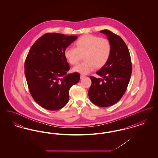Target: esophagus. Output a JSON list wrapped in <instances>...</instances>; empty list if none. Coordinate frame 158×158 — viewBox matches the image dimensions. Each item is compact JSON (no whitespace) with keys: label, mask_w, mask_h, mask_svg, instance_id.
<instances>
[{"label":"esophagus","mask_w":158,"mask_h":158,"mask_svg":"<svg viewBox=\"0 0 158 158\" xmlns=\"http://www.w3.org/2000/svg\"><path fill=\"white\" fill-rule=\"evenodd\" d=\"M85 77H86L85 76L81 75V79H83V78H85Z\"/></svg>","instance_id":"34e87169"}]
</instances>
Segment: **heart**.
Segmentation results:
<instances>
[{
  "label": "heart",
  "instance_id": "heart-1",
  "mask_svg": "<svg viewBox=\"0 0 158 158\" xmlns=\"http://www.w3.org/2000/svg\"><path fill=\"white\" fill-rule=\"evenodd\" d=\"M75 47H68L64 56L70 64H75L85 54V61L73 68V72L82 75L89 73L97 67L104 66L111 53V45L108 40L92 35H85L79 38Z\"/></svg>",
  "mask_w": 158,
  "mask_h": 158
}]
</instances>
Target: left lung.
Here are the masks:
<instances>
[{"label":"left lung","mask_w":158,"mask_h":158,"mask_svg":"<svg viewBox=\"0 0 158 158\" xmlns=\"http://www.w3.org/2000/svg\"><path fill=\"white\" fill-rule=\"evenodd\" d=\"M111 45V53L105 65L96 74L102 78L90 76L92 81L88 95L90 101L101 107L117 103L127 89L132 72L127 46L118 35L108 30L101 31Z\"/></svg>","instance_id":"8db88e82"}]
</instances>
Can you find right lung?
Listing matches in <instances>:
<instances>
[{"instance_id":"1","label":"right lung","mask_w":158,"mask_h":158,"mask_svg":"<svg viewBox=\"0 0 158 158\" xmlns=\"http://www.w3.org/2000/svg\"><path fill=\"white\" fill-rule=\"evenodd\" d=\"M77 38L75 35L47 33L32 45L25 61V75L29 90L38 105L50 111L66 105L69 89L80 75L67 74L69 64L64 50Z\"/></svg>"}]
</instances>
